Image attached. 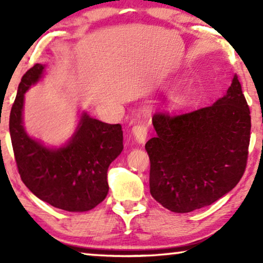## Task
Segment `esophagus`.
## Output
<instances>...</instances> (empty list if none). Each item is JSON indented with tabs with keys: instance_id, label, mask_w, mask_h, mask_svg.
Segmentation results:
<instances>
[{
	"instance_id": "esophagus-1",
	"label": "esophagus",
	"mask_w": 263,
	"mask_h": 263,
	"mask_svg": "<svg viewBox=\"0 0 263 263\" xmlns=\"http://www.w3.org/2000/svg\"><path fill=\"white\" fill-rule=\"evenodd\" d=\"M133 136L138 143H145L147 139V129L143 124H136L133 127Z\"/></svg>"
}]
</instances>
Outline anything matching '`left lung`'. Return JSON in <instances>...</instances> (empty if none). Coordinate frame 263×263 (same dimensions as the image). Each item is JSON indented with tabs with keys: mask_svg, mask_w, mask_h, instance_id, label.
<instances>
[{
	"mask_svg": "<svg viewBox=\"0 0 263 263\" xmlns=\"http://www.w3.org/2000/svg\"><path fill=\"white\" fill-rule=\"evenodd\" d=\"M156 138L145 148L149 192L163 207L189 213L210 206L242 178L250 140V111L238 78L213 105L190 112H157Z\"/></svg>",
	"mask_w": 263,
	"mask_h": 263,
	"instance_id": "obj_1",
	"label": "left lung"
}]
</instances>
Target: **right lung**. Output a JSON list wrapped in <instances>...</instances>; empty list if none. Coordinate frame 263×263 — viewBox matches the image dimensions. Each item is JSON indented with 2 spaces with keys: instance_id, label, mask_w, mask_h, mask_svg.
<instances>
[{
  "instance_id": "1",
  "label": "right lung",
  "mask_w": 263,
  "mask_h": 263,
  "mask_svg": "<svg viewBox=\"0 0 263 263\" xmlns=\"http://www.w3.org/2000/svg\"><path fill=\"white\" fill-rule=\"evenodd\" d=\"M37 63L21 79L9 117V133L17 170L38 199L68 212L95 208L109 193L107 168L123 151L121 124H107L79 114L73 135L61 146L34 139L24 125L25 93L44 78Z\"/></svg>"
}]
</instances>
